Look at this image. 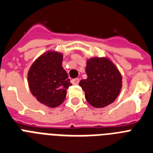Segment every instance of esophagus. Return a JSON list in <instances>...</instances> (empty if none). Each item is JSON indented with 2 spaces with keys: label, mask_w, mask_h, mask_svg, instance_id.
I'll list each match as a JSON object with an SVG mask.
<instances>
[{
  "label": "esophagus",
  "mask_w": 153,
  "mask_h": 153,
  "mask_svg": "<svg viewBox=\"0 0 153 153\" xmlns=\"http://www.w3.org/2000/svg\"><path fill=\"white\" fill-rule=\"evenodd\" d=\"M71 82H72L73 85H78L79 82V79H74L71 80Z\"/></svg>",
  "instance_id": "1"
}]
</instances>
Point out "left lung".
Returning a JSON list of instances; mask_svg holds the SVG:
<instances>
[{
  "label": "left lung",
  "instance_id": "left-lung-1",
  "mask_svg": "<svg viewBox=\"0 0 153 153\" xmlns=\"http://www.w3.org/2000/svg\"><path fill=\"white\" fill-rule=\"evenodd\" d=\"M87 79L79 85L85 92V100L95 108H104L116 99L122 88V76L115 64L107 58L87 60Z\"/></svg>",
  "mask_w": 153,
  "mask_h": 153
}]
</instances>
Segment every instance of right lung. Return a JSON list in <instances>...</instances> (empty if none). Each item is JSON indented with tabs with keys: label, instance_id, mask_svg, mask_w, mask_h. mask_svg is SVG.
<instances>
[{
	"label": "right lung",
	"instance_id": "right-lung-1",
	"mask_svg": "<svg viewBox=\"0 0 153 153\" xmlns=\"http://www.w3.org/2000/svg\"><path fill=\"white\" fill-rule=\"evenodd\" d=\"M63 55L48 51L32 64L28 72V84L37 100L49 108L64 102L67 89L72 84L62 67Z\"/></svg>",
	"mask_w": 153,
	"mask_h": 153
}]
</instances>
